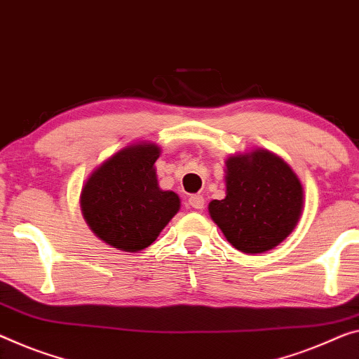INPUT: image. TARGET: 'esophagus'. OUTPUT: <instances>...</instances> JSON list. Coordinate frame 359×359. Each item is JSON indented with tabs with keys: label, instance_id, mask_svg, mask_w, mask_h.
Listing matches in <instances>:
<instances>
[{
	"label": "esophagus",
	"instance_id": "34e87169",
	"mask_svg": "<svg viewBox=\"0 0 359 359\" xmlns=\"http://www.w3.org/2000/svg\"><path fill=\"white\" fill-rule=\"evenodd\" d=\"M189 205L192 208H196V210H202L203 205H205V198H203L202 196H198V194L191 196L189 197Z\"/></svg>",
	"mask_w": 359,
	"mask_h": 359
}]
</instances>
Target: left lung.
Masks as SVG:
<instances>
[{
	"label": "left lung",
	"instance_id": "1",
	"mask_svg": "<svg viewBox=\"0 0 359 359\" xmlns=\"http://www.w3.org/2000/svg\"><path fill=\"white\" fill-rule=\"evenodd\" d=\"M226 197L208 213L228 242L244 253L274 249L299 223L303 187L276 154L255 151L226 158Z\"/></svg>",
	"mask_w": 359,
	"mask_h": 359
}]
</instances>
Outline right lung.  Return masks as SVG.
<instances>
[{
	"label": "right lung",
	"instance_id": "right-lung-1",
	"mask_svg": "<svg viewBox=\"0 0 359 359\" xmlns=\"http://www.w3.org/2000/svg\"><path fill=\"white\" fill-rule=\"evenodd\" d=\"M158 156L161 149L151 142L126 146L99 165L81 189L85 222L115 249H146L180 210V197L158 187Z\"/></svg>",
	"mask_w": 359,
	"mask_h": 359
}]
</instances>
